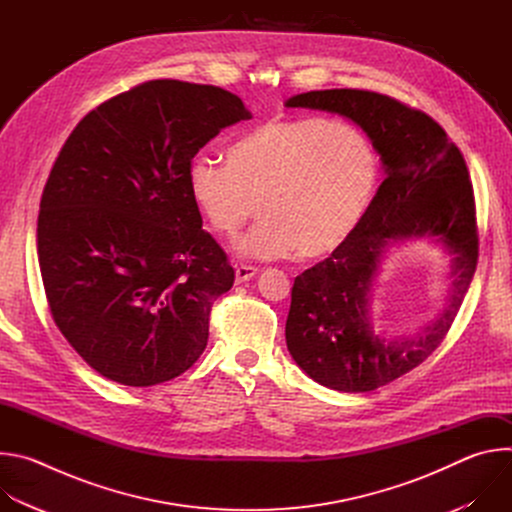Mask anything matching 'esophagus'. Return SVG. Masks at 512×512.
I'll list each match as a JSON object with an SVG mask.
<instances>
[{"label": "esophagus", "mask_w": 512, "mask_h": 512, "mask_svg": "<svg viewBox=\"0 0 512 512\" xmlns=\"http://www.w3.org/2000/svg\"><path fill=\"white\" fill-rule=\"evenodd\" d=\"M257 273H259V269L253 267V265H237V267H235V281H237V283L249 281V279L255 277Z\"/></svg>", "instance_id": "esophagus-1"}]
</instances>
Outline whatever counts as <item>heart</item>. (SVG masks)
I'll list each match as a JSON object with an SVG mask.
<instances>
[{
    "instance_id": "b5f03b06",
    "label": "heart",
    "mask_w": 512,
    "mask_h": 512,
    "mask_svg": "<svg viewBox=\"0 0 512 512\" xmlns=\"http://www.w3.org/2000/svg\"><path fill=\"white\" fill-rule=\"evenodd\" d=\"M379 156L360 129L318 117L269 119L231 141L225 166L194 158L188 194L208 227L233 239L263 214L237 243L253 259L300 253L308 259L340 251L367 216Z\"/></svg>"
}]
</instances>
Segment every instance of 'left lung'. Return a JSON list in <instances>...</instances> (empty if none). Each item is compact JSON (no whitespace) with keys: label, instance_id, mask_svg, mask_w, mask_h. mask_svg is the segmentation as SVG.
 <instances>
[{"label":"left lung","instance_id":"1","mask_svg":"<svg viewBox=\"0 0 512 512\" xmlns=\"http://www.w3.org/2000/svg\"><path fill=\"white\" fill-rule=\"evenodd\" d=\"M285 107L336 113L356 123L381 156L385 180L354 237L306 269L291 287L285 342L316 383L344 393L375 391L415 369L446 338L478 263L476 208L462 152L440 123L387 95L328 89ZM425 238L452 257L445 310L413 337L389 339L370 322V289L388 247Z\"/></svg>","mask_w":512,"mask_h":512}]
</instances>
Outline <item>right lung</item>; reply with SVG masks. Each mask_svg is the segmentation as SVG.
I'll use <instances>...</instances> for the list:
<instances>
[{
	"instance_id": "1",
	"label": "right lung",
	"mask_w": 512,
	"mask_h": 512,
	"mask_svg": "<svg viewBox=\"0 0 512 512\" xmlns=\"http://www.w3.org/2000/svg\"><path fill=\"white\" fill-rule=\"evenodd\" d=\"M243 119L221 87L162 79L101 103L64 141L40 200V271L58 330L105 379L160 385L204 352L235 269L202 231L186 170Z\"/></svg>"
}]
</instances>
